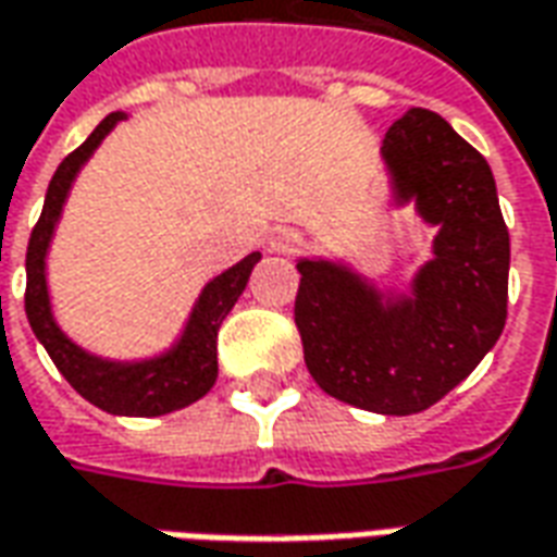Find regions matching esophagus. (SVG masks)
<instances>
[{"instance_id":"1","label":"esophagus","mask_w":557,"mask_h":557,"mask_svg":"<svg viewBox=\"0 0 557 557\" xmlns=\"http://www.w3.org/2000/svg\"><path fill=\"white\" fill-rule=\"evenodd\" d=\"M268 244H271V252H277V256H292V252L301 247V235L295 228H277Z\"/></svg>"}]
</instances>
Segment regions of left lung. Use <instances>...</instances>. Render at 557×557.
Listing matches in <instances>:
<instances>
[{
    "label": "left lung",
    "instance_id": "left-lung-1",
    "mask_svg": "<svg viewBox=\"0 0 557 557\" xmlns=\"http://www.w3.org/2000/svg\"><path fill=\"white\" fill-rule=\"evenodd\" d=\"M380 159L388 208L434 228L431 259L398 289L337 256H301L295 325L325 395L410 416L468 380L504 332L509 232L488 162L441 114L410 108Z\"/></svg>",
    "mask_w": 557,
    "mask_h": 557
}]
</instances>
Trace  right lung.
Here are the masks:
<instances>
[{
    "label": "right lung",
    "mask_w": 557,
    "mask_h": 557,
    "mask_svg": "<svg viewBox=\"0 0 557 557\" xmlns=\"http://www.w3.org/2000/svg\"><path fill=\"white\" fill-rule=\"evenodd\" d=\"M126 111L108 114L92 129L87 141L75 153L62 159L45 196V211L33 228L26 247V319L33 325L38 344L48 349L53 364L72 383L81 398L96 404L111 416H165L184 410L198 398H205L216 383V332L223 319L250 283L252 268L259 265L262 250L244 256L238 265L225 268L223 274L205 283L196 305L186 317L181 334L165 349L144 359H108L87 346L72 341L62 332L60 319L53 313L48 283V256L57 225L72 196L77 174L84 171L92 153L126 120Z\"/></svg>",
    "instance_id": "add662e5"
}]
</instances>
